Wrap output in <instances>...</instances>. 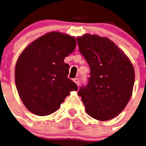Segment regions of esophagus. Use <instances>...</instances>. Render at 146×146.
<instances>
[{"mask_svg":"<svg viewBox=\"0 0 146 146\" xmlns=\"http://www.w3.org/2000/svg\"><path fill=\"white\" fill-rule=\"evenodd\" d=\"M73 81L76 83V85H77L78 86H79V85H80V80H79V78H75L74 80H73Z\"/></svg>","mask_w":146,"mask_h":146,"instance_id":"1","label":"esophagus"}]
</instances>
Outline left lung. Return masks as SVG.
I'll use <instances>...</instances> for the list:
<instances>
[{"mask_svg":"<svg viewBox=\"0 0 146 146\" xmlns=\"http://www.w3.org/2000/svg\"><path fill=\"white\" fill-rule=\"evenodd\" d=\"M77 43L90 68V77L78 95L89 116L102 121L111 120L130 99L135 80L133 64L107 38L86 34L78 38Z\"/></svg>","mask_w":146,"mask_h":146,"instance_id":"8db88e82","label":"left lung"}]
</instances>
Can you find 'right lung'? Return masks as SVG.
I'll list each match as a JSON object with an SVG mask.
<instances>
[{"label": "right lung", "instance_id": "add662e5", "mask_svg": "<svg viewBox=\"0 0 146 146\" xmlns=\"http://www.w3.org/2000/svg\"><path fill=\"white\" fill-rule=\"evenodd\" d=\"M74 37L51 32L24 49L15 68L17 91L26 108L38 116L54 113L77 85L67 77L64 58L75 50Z\"/></svg>", "mask_w": 146, "mask_h": 146}]
</instances>
